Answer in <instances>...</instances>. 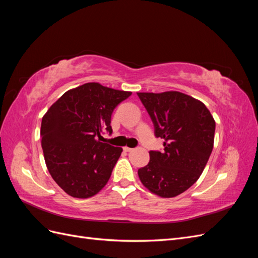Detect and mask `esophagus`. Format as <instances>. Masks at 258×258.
I'll return each mask as SVG.
<instances>
[{
  "mask_svg": "<svg viewBox=\"0 0 258 258\" xmlns=\"http://www.w3.org/2000/svg\"><path fill=\"white\" fill-rule=\"evenodd\" d=\"M132 150H134V148L128 147V146H124V147H123V151H124V152H131Z\"/></svg>",
  "mask_w": 258,
  "mask_h": 258,
  "instance_id": "obj_1",
  "label": "esophagus"
}]
</instances>
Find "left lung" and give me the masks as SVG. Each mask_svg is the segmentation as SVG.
Returning <instances> with one entry per match:
<instances>
[{
	"label": "left lung",
	"instance_id": "8db88e82",
	"mask_svg": "<svg viewBox=\"0 0 258 258\" xmlns=\"http://www.w3.org/2000/svg\"><path fill=\"white\" fill-rule=\"evenodd\" d=\"M154 123L163 151H151L139 169L142 184L162 198L184 192L204 171L213 150L215 121L201 101L178 91L138 92Z\"/></svg>",
	"mask_w": 258,
	"mask_h": 258
}]
</instances>
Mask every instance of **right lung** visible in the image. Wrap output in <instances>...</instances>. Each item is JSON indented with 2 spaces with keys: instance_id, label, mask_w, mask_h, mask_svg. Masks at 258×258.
<instances>
[{
  "instance_id": "1",
  "label": "right lung",
  "mask_w": 258,
  "mask_h": 258,
  "mask_svg": "<svg viewBox=\"0 0 258 258\" xmlns=\"http://www.w3.org/2000/svg\"><path fill=\"white\" fill-rule=\"evenodd\" d=\"M129 96L130 91L87 83L63 93L43 116L46 166L70 196H95L110 179L122 148L100 142L101 134H112V113Z\"/></svg>"
}]
</instances>
